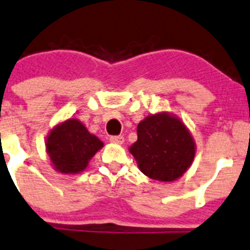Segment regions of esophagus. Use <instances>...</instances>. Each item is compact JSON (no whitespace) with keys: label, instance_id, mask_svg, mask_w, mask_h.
<instances>
[{"label":"esophagus","instance_id":"34e87169","mask_svg":"<svg viewBox=\"0 0 250 250\" xmlns=\"http://www.w3.org/2000/svg\"><path fill=\"white\" fill-rule=\"evenodd\" d=\"M110 142L116 145H121L124 142V137L123 136H110Z\"/></svg>","mask_w":250,"mask_h":250}]
</instances>
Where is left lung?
<instances>
[{"mask_svg":"<svg viewBox=\"0 0 250 250\" xmlns=\"http://www.w3.org/2000/svg\"><path fill=\"white\" fill-rule=\"evenodd\" d=\"M129 151L145 175L173 182L191 166L195 142L179 119L159 113L147 116L137 125V141Z\"/></svg>","mask_w":250,"mask_h":250,"instance_id":"8db88e82","label":"left lung"}]
</instances>
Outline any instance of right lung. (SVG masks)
I'll use <instances>...</instances> for the list:
<instances>
[{
    "mask_svg": "<svg viewBox=\"0 0 250 250\" xmlns=\"http://www.w3.org/2000/svg\"><path fill=\"white\" fill-rule=\"evenodd\" d=\"M103 147V142L89 134L77 119H68L50 131L46 152L52 166L62 174H76L88 166L89 159Z\"/></svg>",
    "mask_w": 250,
    "mask_h": 250,
    "instance_id": "1",
    "label": "right lung"
}]
</instances>
